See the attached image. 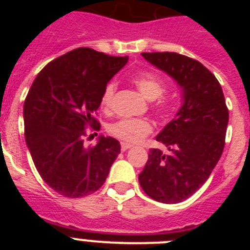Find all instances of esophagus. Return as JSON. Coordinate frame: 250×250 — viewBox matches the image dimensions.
<instances>
[{"mask_svg": "<svg viewBox=\"0 0 250 250\" xmlns=\"http://www.w3.org/2000/svg\"><path fill=\"white\" fill-rule=\"evenodd\" d=\"M132 145L131 144H127V143H121V151H126L127 149H130Z\"/></svg>", "mask_w": 250, "mask_h": 250, "instance_id": "34e87169", "label": "esophagus"}]
</instances>
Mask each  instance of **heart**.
I'll list each match as a JSON object with an SVG mask.
<instances>
[{
  "label": "heart",
  "mask_w": 250,
  "mask_h": 250,
  "mask_svg": "<svg viewBox=\"0 0 250 250\" xmlns=\"http://www.w3.org/2000/svg\"><path fill=\"white\" fill-rule=\"evenodd\" d=\"M131 81L147 100H154L152 110L156 116L165 118L169 112L170 106L167 99L161 98L165 91L164 81L161 80V77L151 72H140V74L132 75ZM115 92H116V85L114 83H109L104 87L100 98V105L103 109L109 110L111 107ZM152 130H154V126L151 121L140 118L120 119L110 124L107 127L110 135L125 143H139L150 135Z\"/></svg>",
  "instance_id": "obj_1"
}]
</instances>
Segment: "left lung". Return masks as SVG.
Segmentation results:
<instances>
[{
    "mask_svg": "<svg viewBox=\"0 0 250 250\" xmlns=\"http://www.w3.org/2000/svg\"><path fill=\"white\" fill-rule=\"evenodd\" d=\"M183 89V106L156 136L169 152L151 149L139 183L156 202L176 204L210 176L225 145L229 111L222 86L203 63L176 52H143Z\"/></svg>",
    "mask_w": 250,
    "mask_h": 250,
    "instance_id": "1",
    "label": "left lung"
}]
</instances>
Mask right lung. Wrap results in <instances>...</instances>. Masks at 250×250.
I'll list each match as a JSON object with an SVG mask.
<instances>
[{"instance_id":"1","label":"right lung","mask_w":250,"mask_h":250,"mask_svg":"<svg viewBox=\"0 0 250 250\" xmlns=\"http://www.w3.org/2000/svg\"><path fill=\"white\" fill-rule=\"evenodd\" d=\"M127 57L79 47L39 72L23 104L26 144L43 182L66 198L99 190L120 154L114 138L86 146V129L100 130L103 90Z\"/></svg>"}]
</instances>
